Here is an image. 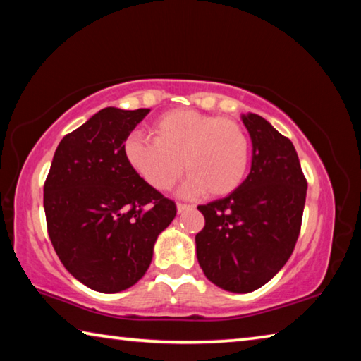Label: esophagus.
I'll return each instance as SVG.
<instances>
[{
  "instance_id": "1",
  "label": "esophagus",
  "mask_w": 361,
  "mask_h": 361,
  "mask_svg": "<svg viewBox=\"0 0 361 361\" xmlns=\"http://www.w3.org/2000/svg\"><path fill=\"white\" fill-rule=\"evenodd\" d=\"M194 207L192 205H188V204H176V210H178V213H183L186 210H192Z\"/></svg>"
}]
</instances>
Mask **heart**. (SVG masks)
<instances>
[{
	"instance_id": "1",
	"label": "heart",
	"mask_w": 361,
	"mask_h": 361,
	"mask_svg": "<svg viewBox=\"0 0 361 361\" xmlns=\"http://www.w3.org/2000/svg\"><path fill=\"white\" fill-rule=\"evenodd\" d=\"M152 140L127 138L124 156L130 169L156 191H169L186 169L181 194L234 192L245 178L250 142L240 124L194 109H172L151 124ZM185 166H182V161Z\"/></svg>"
}]
</instances>
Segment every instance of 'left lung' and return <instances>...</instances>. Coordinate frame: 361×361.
<instances>
[{
    "mask_svg": "<svg viewBox=\"0 0 361 361\" xmlns=\"http://www.w3.org/2000/svg\"><path fill=\"white\" fill-rule=\"evenodd\" d=\"M253 145L252 169L228 197L199 205L205 218L195 253L219 288L250 293L285 266L301 231L307 181L296 149L258 114L242 116Z\"/></svg>",
    "mask_w": 361,
    "mask_h": 361,
    "instance_id": "obj_1",
    "label": "left lung"
}]
</instances>
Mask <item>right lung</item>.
Segmentation results:
<instances>
[{
  "instance_id": "add662e5",
  "label": "right lung",
  "mask_w": 361,
  "mask_h": 361,
  "mask_svg": "<svg viewBox=\"0 0 361 361\" xmlns=\"http://www.w3.org/2000/svg\"><path fill=\"white\" fill-rule=\"evenodd\" d=\"M149 109L103 108L65 135L44 183L47 232L73 277L100 293L130 288L148 271L173 200L133 172L124 142Z\"/></svg>"
}]
</instances>
